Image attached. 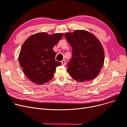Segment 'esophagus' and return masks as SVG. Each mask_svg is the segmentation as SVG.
<instances>
[{
    "label": "esophagus",
    "instance_id": "obj_1",
    "mask_svg": "<svg viewBox=\"0 0 127 127\" xmlns=\"http://www.w3.org/2000/svg\"><path fill=\"white\" fill-rule=\"evenodd\" d=\"M61 63H62V64L63 65H65V64H66L65 60H63L62 61H61Z\"/></svg>",
    "mask_w": 127,
    "mask_h": 127
}]
</instances>
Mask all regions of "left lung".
Masks as SVG:
<instances>
[{"label": "left lung", "mask_w": 127, "mask_h": 127, "mask_svg": "<svg viewBox=\"0 0 127 127\" xmlns=\"http://www.w3.org/2000/svg\"><path fill=\"white\" fill-rule=\"evenodd\" d=\"M64 36L72 47V57L66 66L70 76L81 82L95 78L104 61V52L100 41L84 30L66 32Z\"/></svg>", "instance_id": "8db88e82"}]
</instances>
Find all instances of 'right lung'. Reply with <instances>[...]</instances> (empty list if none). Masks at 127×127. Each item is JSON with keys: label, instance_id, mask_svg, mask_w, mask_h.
Returning a JSON list of instances; mask_svg holds the SVG:
<instances>
[{"label": "right lung", "instance_id": "right-lung-1", "mask_svg": "<svg viewBox=\"0 0 127 127\" xmlns=\"http://www.w3.org/2000/svg\"><path fill=\"white\" fill-rule=\"evenodd\" d=\"M63 34L48 35L38 32L29 37L21 48L19 62L25 75L38 85L48 82L54 76L57 66L61 63L55 60L53 47L62 39Z\"/></svg>", "mask_w": 127, "mask_h": 127}]
</instances>
